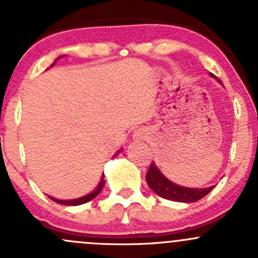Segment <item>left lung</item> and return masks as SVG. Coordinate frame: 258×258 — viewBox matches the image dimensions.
Masks as SVG:
<instances>
[{
    "label": "left lung",
    "instance_id": "8db88e82",
    "mask_svg": "<svg viewBox=\"0 0 258 258\" xmlns=\"http://www.w3.org/2000/svg\"><path fill=\"white\" fill-rule=\"evenodd\" d=\"M211 76H213V75H211ZM213 77L216 79V76ZM146 181H147L148 187L158 196L170 200V201L186 202V204L199 201L202 197L209 195L215 187L211 186L207 187V188H188V187L178 186V184L173 183L170 179L166 178L153 162L151 163L150 168H148Z\"/></svg>",
    "mask_w": 258,
    "mask_h": 258
}]
</instances>
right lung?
Segmentation results:
<instances>
[{"label": "right lung", "instance_id": "right-lung-1", "mask_svg": "<svg viewBox=\"0 0 258 258\" xmlns=\"http://www.w3.org/2000/svg\"><path fill=\"white\" fill-rule=\"evenodd\" d=\"M58 59V58H57ZM56 59V61H57ZM52 66H53V63H52ZM105 175H102V177H101V181L100 183H98V186L96 187L95 191H92L91 194L86 195V196L83 197H80V199H76V200H57V199H53V197H49V199L52 200V201L57 202V204L59 205H66V206H79V205H82V204H86V202L91 201V200L95 199L96 196H97L98 194L101 192V189L103 188V186H105Z\"/></svg>", "mask_w": 258, "mask_h": 258}]
</instances>
